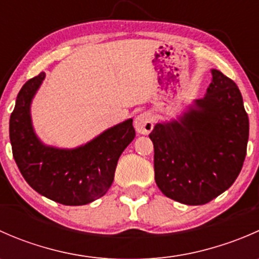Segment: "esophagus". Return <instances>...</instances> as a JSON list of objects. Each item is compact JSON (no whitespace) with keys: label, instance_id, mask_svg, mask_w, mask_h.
Listing matches in <instances>:
<instances>
[{"label":"esophagus","instance_id":"34e87169","mask_svg":"<svg viewBox=\"0 0 259 259\" xmlns=\"http://www.w3.org/2000/svg\"><path fill=\"white\" fill-rule=\"evenodd\" d=\"M134 126L138 134L146 135L153 130L154 127V119L150 113H142L138 115L134 120Z\"/></svg>","mask_w":259,"mask_h":259}]
</instances>
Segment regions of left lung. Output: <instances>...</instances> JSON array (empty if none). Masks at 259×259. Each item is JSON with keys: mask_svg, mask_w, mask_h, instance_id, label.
Wrapping results in <instances>:
<instances>
[{"mask_svg": "<svg viewBox=\"0 0 259 259\" xmlns=\"http://www.w3.org/2000/svg\"><path fill=\"white\" fill-rule=\"evenodd\" d=\"M211 76L204 98L179 121L159 122L149 134L156 185L183 204H205L226 192L247 154L249 120L241 91L218 70Z\"/></svg>", "mask_w": 259, "mask_h": 259, "instance_id": "1", "label": "left lung"}]
</instances>
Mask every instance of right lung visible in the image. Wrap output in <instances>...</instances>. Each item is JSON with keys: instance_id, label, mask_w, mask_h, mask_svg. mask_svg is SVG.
I'll return each mask as SVG.
<instances>
[{"instance_id": "add662e5", "label": "right lung", "mask_w": 259, "mask_h": 259, "mask_svg": "<svg viewBox=\"0 0 259 259\" xmlns=\"http://www.w3.org/2000/svg\"><path fill=\"white\" fill-rule=\"evenodd\" d=\"M45 79L40 72L22 86L10 117L12 154L32 189L64 205H83L103 197L113 184L117 160L133 139V119L125 120L76 149L46 146L33 132L30 106Z\"/></svg>"}]
</instances>
